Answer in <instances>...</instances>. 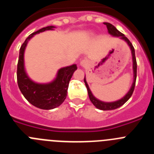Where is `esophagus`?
I'll return each mask as SVG.
<instances>
[{"label": "esophagus", "mask_w": 154, "mask_h": 154, "mask_svg": "<svg viewBox=\"0 0 154 154\" xmlns=\"http://www.w3.org/2000/svg\"><path fill=\"white\" fill-rule=\"evenodd\" d=\"M87 62H88V61L85 60V59H83V60H82L81 62H80V65H81V66H85L87 64Z\"/></svg>", "instance_id": "esophagus-1"}]
</instances>
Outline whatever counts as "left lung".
<instances>
[{
	"label": "left lung",
	"instance_id": "1",
	"mask_svg": "<svg viewBox=\"0 0 154 154\" xmlns=\"http://www.w3.org/2000/svg\"><path fill=\"white\" fill-rule=\"evenodd\" d=\"M104 24L106 25V28L108 29V32L110 35H112V37H117L119 38L120 39L123 40L124 42H126L127 43V45H129L130 48V51H131L132 54V60H133V83H132L131 87H130V90L128 91L127 93L123 96L122 99H119L117 101L115 102H109V103H107V102H103L98 99L97 98H96L93 96V94L92 93V91L89 89V85L87 83L86 79L84 78V82L85 84V86L87 88V90H88V94H89V97L90 101L92 102V104L95 106L97 109L101 110H112V109H116L119 108V107L122 106L124 103H126V102L129 100L130 97H131L132 94H133V90H134V88H135V84H136V79H137V60H136L135 57V50H134V48H133V45L131 44V42H130V40L123 35V33H121L120 31H118L115 27L112 25V24H109V23L104 22Z\"/></svg>",
	"mask_w": 154,
	"mask_h": 154
}]
</instances>
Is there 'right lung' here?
<instances>
[{"mask_svg":"<svg viewBox=\"0 0 154 154\" xmlns=\"http://www.w3.org/2000/svg\"><path fill=\"white\" fill-rule=\"evenodd\" d=\"M55 26H48L35 31L26 38L19 51L17 63V84L24 98L35 107L42 109H52L59 106L67 96L69 81L75 71V64L61 68L57 72L56 77L48 83H38L30 79L24 67V51L28 42L35 35L45 31L54 30Z\"/></svg>","mask_w":154,"mask_h":154,"instance_id":"add662e5","label":"right lung"}]
</instances>
